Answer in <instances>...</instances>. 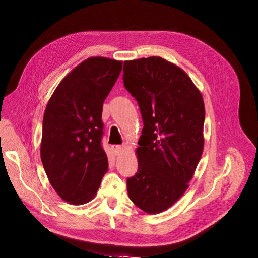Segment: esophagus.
Returning <instances> with one entry per match:
<instances>
[{
	"label": "esophagus",
	"instance_id": "34e87169",
	"mask_svg": "<svg viewBox=\"0 0 258 258\" xmlns=\"http://www.w3.org/2000/svg\"><path fill=\"white\" fill-rule=\"evenodd\" d=\"M122 150H123V147L121 146V145H114V146H113V153L116 156L120 155L122 153Z\"/></svg>",
	"mask_w": 258,
	"mask_h": 258
}]
</instances>
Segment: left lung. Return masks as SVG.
Segmentation results:
<instances>
[{"mask_svg": "<svg viewBox=\"0 0 258 258\" xmlns=\"http://www.w3.org/2000/svg\"><path fill=\"white\" fill-rule=\"evenodd\" d=\"M123 72L144 123L138 170L127 177V193L137 207L158 214L184 194L200 162L203 97L185 72L159 56L125 61Z\"/></svg>", "mask_w": 258, "mask_h": 258, "instance_id": "left-lung-1", "label": "left lung"}]
</instances>
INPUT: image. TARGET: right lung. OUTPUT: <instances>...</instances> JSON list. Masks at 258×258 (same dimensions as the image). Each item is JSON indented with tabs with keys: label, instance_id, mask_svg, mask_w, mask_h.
<instances>
[{
	"label": "right lung",
	"instance_id": "1",
	"mask_svg": "<svg viewBox=\"0 0 258 258\" xmlns=\"http://www.w3.org/2000/svg\"><path fill=\"white\" fill-rule=\"evenodd\" d=\"M122 62L89 57L58 84L44 111L41 161L55 192L81 205L95 197L108 170L102 107Z\"/></svg>",
	"mask_w": 258,
	"mask_h": 258
}]
</instances>
